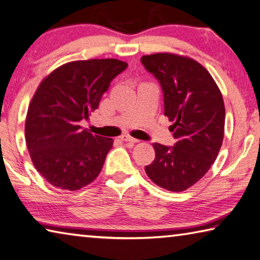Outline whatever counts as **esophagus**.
I'll return each mask as SVG.
<instances>
[{
	"label": "esophagus",
	"instance_id": "34e87169",
	"mask_svg": "<svg viewBox=\"0 0 260 260\" xmlns=\"http://www.w3.org/2000/svg\"><path fill=\"white\" fill-rule=\"evenodd\" d=\"M121 139L123 140V142H125V143H131V144H136V143H138V142H139L138 139H136V138H134V137H131V136H129V135H123V136H121Z\"/></svg>",
	"mask_w": 260,
	"mask_h": 260
}]
</instances>
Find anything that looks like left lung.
Masks as SVG:
<instances>
[{
    "mask_svg": "<svg viewBox=\"0 0 260 260\" xmlns=\"http://www.w3.org/2000/svg\"><path fill=\"white\" fill-rule=\"evenodd\" d=\"M140 61L164 91L165 116L175 146L154 143L155 159L145 167L160 188L181 192L214 164L224 135V104L215 80L193 58L173 53L144 55Z\"/></svg>",
    "mask_w": 260,
    "mask_h": 260,
    "instance_id": "obj_1",
    "label": "left lung"
}]
</instances>
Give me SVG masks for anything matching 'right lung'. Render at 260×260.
Returning <instances> with one entry per match:
<instances>
[{"instance_id":"1","label":"right lung","mask_w":260,"mask_h":260,"mask_svg":"<svg viewBox=\"0 0 260 260\" xmlns=\"http://www.w3.org/2000/svg\"><path fill=\"white\" fill-rule=\"evenodd\" d=\"M126 67L116 58L72 61L41 80L27 109L25 140L34 167L55 188L79 190L100 174L114 140L79 124Z\"/></svg>"}]
</instances>
